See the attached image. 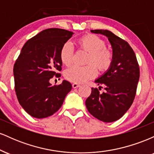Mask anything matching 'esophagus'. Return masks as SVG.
<instances>
[{
	"mask_svg": "<svg viewBox=\"0 0 154 154\" xmlns=\"http://www.w3.org/2000/svg\"><path fill=\"white\" fill-rule=\"evenodd\" d=\"M79 86H80V85L78 84V83L74 82L73 84H72V88H79Z\"/></svg>",
	"mask_w": 154,
	"mask_h": 154,
	"instance_id": "1",
	"label": "esophagus"
}]
</instances>
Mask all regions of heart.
Returning a JSON list of instances; mask_svg holds the SVG:
<instances>
[{
    "mask_svg": "<svg viewBox=\"0 0 154 154\" xmlns=\"http://www.w3.org/2000/svg\"><path fill=\"white\" fill-rule=\"evenodd\" d=\"M79 47L89 54L87 63L90 64L85 66L74 65L64 72V77L67 80L75 83H82L93 78L97 74L95 66L100 71H106L111 66L114 59L113 53L105 48L103 40L93 34L82 36L77 41ZM74 50L72 44L65 43L60 50V59L65 66L72 62ZM95 64L94 66L91 63Z\"/></svg>",
    "mask_w": 154,
    "mask_h": 154,
    "instance_id": "b5f03b06",
    "label": "heart"
}]
</instances>
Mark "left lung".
Wrapping results in <instances>:
<instances>
[{
  "mask_svg": "<svg viewBox=\"0 0 154 154\" xmlns=\"http://www.w3.org/2000/svg\"><path fill=\"white\" fill-rule=\"evenodd\" d=\"M91 32L107 37L112 48L114 59L111 66L95 82L104 88L103 93L92 88L85 105L90 114L103 122L119 119L135 99L140 69L136 56L128 42L107 29H94Z\"/></svg>",
  "mask_w": 154,
  "mask_h": 154,
  "instance_id": "obj_1",
  "label": "left lung"
}]
</instances>
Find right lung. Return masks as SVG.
<instances>
[{"label":"right lung","instance_id":"obj_1","mask_svg":"<svg viewBox=\"0 0 154 154\" xmlns=\"http://www.w3.org/2000/svg\"><path fill=\"white\" fill-rule=\"evenodd\" d=\"M74 33L66 29H44L26 42L14 66L15 91L23 109L38 119L48 117L61 108L71 83L63 80L52 86L50 79L61 77L60 50Z\"/></svg>","mask_w":154,"mask_h":154}]
</instances>
